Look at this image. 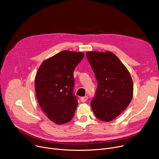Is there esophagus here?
Listing matches in <instances>:
<instances>
[{"instance_id": "obj_1", "label": "esophagus", "mask_w": 159, "mask_h": 159, "mask_svg": "<svg viewBox=\"0 0 159 159\" xmlns=\"http://www.w3.org/2000/svg\"><path fill=\"white\" fill-rule=\"evenodd\" d=\"M87 99H88V97H87V96L82 97V98H80V101L82 102H85Z\"/></svg>"}]
</instances>
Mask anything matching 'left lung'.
Here are the masks:
<instances>
[{
	"label": "left lung",
	"mask_w": 159,
	"mask_h": 159,
	"mask_svg": "<svg viewBox=\"0 0 159 159\" xmlns=\"http://www.w3.org/2000/svg\"><path fill=\"white\" fill-rule=\"evenodd\" d=\"M98 85L90 105L96 117L109 122L118 117L129 104L133 95V83L125 65L111 52H88Z\"/></svg>",
	"instance_id": "1"
}]
</instances>
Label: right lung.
Here are the masks:
<instances>
[{
    "label": "right lung",
    "mask_w": 159,
    "mask_h": 159,
    "mask_svg": "<svg viewBox=\"0 0 159 159\" xmlns=\"http://www.w3.org/2000/svg\"><path fill=\"white\" fill-rule=\"evenodd\" d=\"M83 52L63 50L44 60L36 72L38 102L48 118L57 125L69 122L78 105L74 96V70Z\"/></svg>",
    "instance_id": "obj_1"
}]
</instances>
